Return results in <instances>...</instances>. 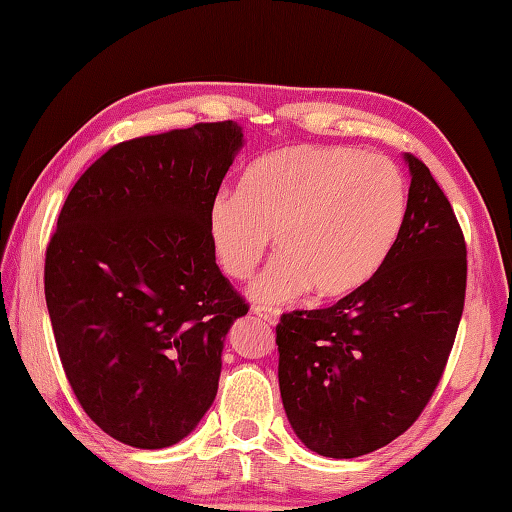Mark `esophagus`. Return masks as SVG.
I'll list each match as a JSON object with an SVG mask.
<instances>
[{
	"instance_id": "1",
	"label": "esophagus",
	"mask_w": 512,
	"mask_h": 512,
	"mask_svg": "<svg viewBox=\"0 0 512 512\" xmlns=\"http://www.w3.org/2000/svg\"><path fill=\"white\" fill-rule=\"evenodd\" d=\"M253 314H257L259 319H264V321H266V323H270V325H275V323L279 321V310H275V308L255 306V308H253Z\"/></svg>"
}]
</instances>
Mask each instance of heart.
I'll return each instance as SVG.
<instances>
[{"label":"heart","instance_id":"b5f03b06","mask_svg":"<svg viewBox=\"0 0 512 512\" xmlns=\"http://www.w3.org/2000/svg\"><path fill=\"white\" fill-rule=\"evenodd\" d=\"M405 217L407 182L396 162L352 147L292 145L250 162L239 193L217 195L209 239L224 273L246 281L275 235L281 255L250 290L259 303L312 288L341 299L378 275Z\"/></svg>","mask_w":512,"mask_h":512}]
</instances>
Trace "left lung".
<instances>
[{
    "label": "left lung",
    "mask_w": 512,
    "mask_h": 512,
    "mask_svg": "<svg viewBox=\"0 0 512 512\" xmlns=\"http://www.w3.org/2000/svg\"><path fill=\"white\" fill-rule=\"evenodd\" d=\"M407 217L385 266L325 310L277 325L279 389L292 431L347 460L405 433L447 365L466 290L460 224L427 165L411 154Z\"/></svg>",
    "instance_id": "8db88e82"
}]
</instances>
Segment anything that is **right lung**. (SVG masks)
Here are the masks:
<instances>
[{"mask_svg": "<svg viewBox=\"0 0 512 512\" xmlns=\"http://www.w3.org/2000/svg\"><path fill=\"white\" fill-rule=\"evenodd\" d=\"M242 147L233 121L127 140L61 209L46 253L54 341L85 413L129 447H171L215 400L248 306L215 264L209 206Z\"/></svg>", "mask_w": 512, "mask_h": 512, "instance_id": "right-lung-1", "label": "right lung"}]
</instances>
